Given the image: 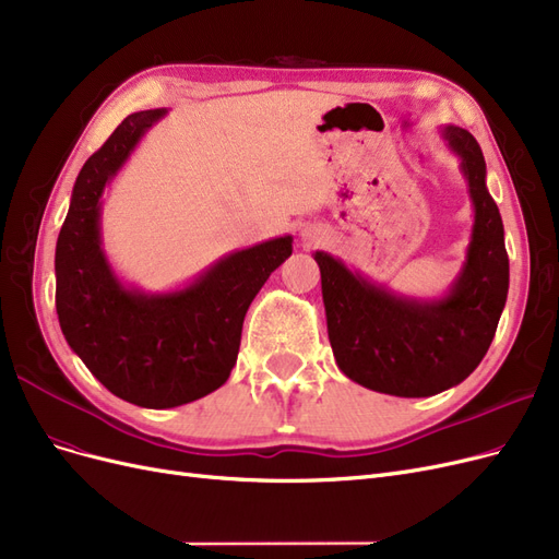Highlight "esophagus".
Segmentation results:
<instances>
[{"label":"esophagus","instance_id":"obj_1","mask_svg":"<svg viewBox=\"0 0 559 559\" xmlns=\"http://www.w3.org/2000/svg\"><path fill=\"white\" fill-rule=\"evenodd\" d=\"M301 237H304L306 243H320L322 241V233L313 230V227H306V230L301 233Z\"/></svg>","mask_w":559,"mask_h":559}]
</instances>
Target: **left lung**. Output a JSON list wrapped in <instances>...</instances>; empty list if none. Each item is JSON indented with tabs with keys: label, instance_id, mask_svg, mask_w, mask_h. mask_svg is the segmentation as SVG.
Wrapping results in <instances>:
<instances>
[{
	"label": "left lung",
	"instance_id": "1",
	"mask_svg": "<svg viewBox=\"0 0 559 559\" xmlns=\"http://www.w3.org/2000/svg\"><path fill=\"white\" fill-rule=\"evenodd\" d=\"M440 138L461 160L474 212L465 260L444 295H403L332 253H313L329 343L343 376L401 399L461 384L488 353L509 293L504 225L488 193L479 142L453 123L440 127Z\"/></svg>",
	"mask_w": 559,
	"mask_h": 559
}]
</instances>
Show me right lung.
<instances>
[{
  "instance_id": "add662e5",
  "label": "right lung",
  "mask_w": 559,
  "mask_h": 559,
  "mask_svg": "<svg viewBox=\"0 0 559 559\" xmlns=\"http://www.w3.org/2000/svg\"><path fill=\"white\" fill-rule=\"evenodd\" d=\"M165 115H129L82 165L55 251L61 334L110 394L150 409L186 405L225 384L248 306L293 255V235H283L218 258L173 290L121 281L103 248V193Z\"/></svg>"
}]
</instances>
